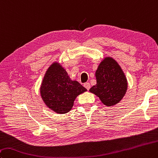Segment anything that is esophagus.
<instances>
[{
	"instance_id": "34e87169",
	"label": "esophagus",
	"mask_w": 158,
	"mask_h": 158,
	"mask_svg": "<svg viewBox=\"0 0 158 158\" xmlns=\"http://www.w3.org/2000/svg\"><path fill=\"white\" fill-rule=\"evenodd\" d=\"M84 85V87H85V88H86L88 90H89V89L90 88V84H89V83H85Z\"/></svg>"
}]
</instances>
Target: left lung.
Masks as SVG:
<instances>
[{
    "label": "left lung",
    "instance_id": "8db88e82",
    "mask_svg": "<svg viewBox=\"0 0 158 158\" xmlns=\"http://www.w3.org/2000/svg\"><path fill=\"white\" fill-rule=\"evenodd\" d=\"M95 77L97 84L89 91L106 106L118 104L128 88L127 77L118 63L110 56L105 57L97 68Z\"/></svg>",
    "mask_w": 158,
    "mask_h": 158
}]
</instances>
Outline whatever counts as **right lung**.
Here are the masks:
<instances>
[{
  "instance_id": "1",
  "label": "right lung",
  "mask_w": 158,
  "mask_h": 158,
  "mask_svg": "<svg viewBox=\"0 0 158 158\" xmlns=\"http://www.w3.org/2000/svg\"><path fill=\"white\" fill-rule=\"evenodd\" d=\"M85 91L78 81L70 78L66 70L56 61L48 68L40 88L45 104L58 114L68 113L76 97Z\"/></svg>"
}]
</instances>
